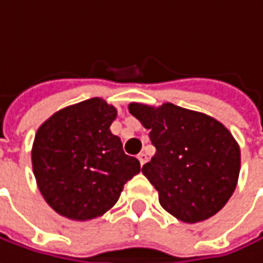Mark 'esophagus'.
Returning <instances> with one entry per match:
<instances>
[{
	"instance_id": "1",
	"label": "esophagus",
	"mask_w": 263,
	"mask_h": 263,
	"mask_svg": "<svg viewBox=\"0 0 263 263\" xmlns=\"http://www.w3.org/2000/svg\"><path fill=\"white\" fill-rule=\"evenodd\" d=\"M137 158H138V161H140V164H141V165H144V164H146V161H147V155H146V154H143V152H141V154H138Z\"/></svg>"
}]
</instances>
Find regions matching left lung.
I'll list each match as a JSON object with an SVG mask.
<instances>
[{
  "instance_id": "left-lung-1",
  "label": "left lung",
  "mask_w": 263,
  "mask_h": 263,
  "mask_svg": "<svg viewBox=\"0 0 263 263\" xmlns=\"http://www.w3.org/2000/svg\"><path fill=\"white\" fill-rule=\"evenodd\" d=\"M129 112L151 129L156 147L141 172L155 186L161 206L183 223L215 215L236 188L241 152L223 123L173 105L129 104Z\"/></svg>"
}]
</instances>
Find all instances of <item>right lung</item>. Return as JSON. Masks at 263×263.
Returning <instances> with one entry per match:
<instances>
[{
  "label": "right lung",
  "mask_w": 263,
  "mask_h": 263,
  "mask_svg": "<svg viewBox=\"0 0 263 263\" xmlns=\"http://www.w3.org/2000/svg\"><path fill=\"white\" fill-rule=\"evenodd\" d=\"M117 109L91 98L52 114L37 129L31 162L46 203L63 217L85 221L101 217L140 173V161L123 152L109 126Z\"/></svg>",
  "instance_id": "1"
}]
</instances>
